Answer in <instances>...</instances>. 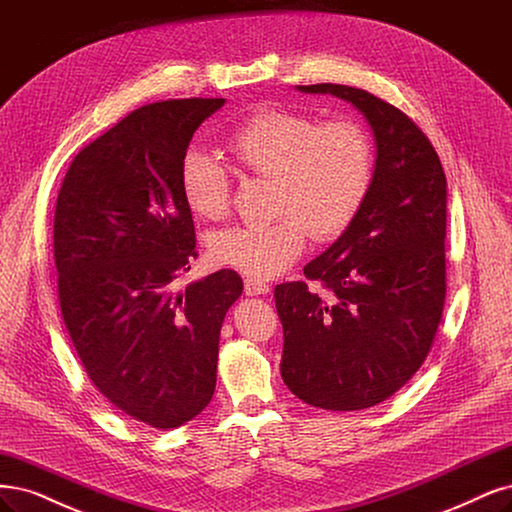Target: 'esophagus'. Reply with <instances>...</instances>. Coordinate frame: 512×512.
I'll list each match as a JSON object with an SVG mask.
<instances>
[{
  "mask_svg": "<svg viewBox=\"0 0 512 512\" xmlns=\"http://www.w3.org/2000/svg\"><path fill=\"white\" fill-rule=\"evenodd\" d=\"M243 292L248 296H258V294H267L269 292V284H264L262 279L256 277H248L243 281Z\"/></svg>",
  "mask_w": 512,
  "mask_h": 512,
  "instance_id": "1",
  "label": "esophagus"
}]
</instances>
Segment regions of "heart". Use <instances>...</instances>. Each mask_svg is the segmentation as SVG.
Masks as SVG:
<instances>
[{
  "mask_svg": "<svg viewBox=\"0 0 512 512\" xmlns=\"http://www.w3.org/2000/svg\"><path fill=\"white\" fill-rule=\"evenodd\" d=\"M239 167L273 178L269 222L224 228L211 237L216 262L248 277H275L301 256L307 228L315 239L339 237L356 220L373 184V146L354 120L322 122L281 108L260 110L226 139ZM186 205L207 220L231 205L226 167L203 148H190L180 165Z\"/></svg>",
  "mask_w": 512,
  "mask_h": 512,
  "instance_id": "obj_1",
  "label": "heart"
}]
</instances>
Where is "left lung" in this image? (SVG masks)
Listing matches in <instances>:
<instances>
[{"label": "left lung", "mask_w": 512, "mask_h": 512, "mask_svg": "<svg viewBox=\"0 0 512 512\" xmlns=\"http://www.w3.org/2000/svg\"><path fill=\"white\" fill-rule=\"evenodd\" d=\"M296 88L354 105L377 156L360 214L303 269L326 292L305 281L275 288L281 379L311 407L360 411L396 394L432 347L447 292V178L430 139L394 105L343 84Z\"/></svg>", "instance_id": "obj_1"}]
</instances>
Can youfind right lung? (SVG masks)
<instances>
[{"label": "right lung", "instance_id": "obj_1", "mask_svg": "<svg viewBox=\"0 0 512 512\" xmlns=\"http://www.w3.org/2000/svg\"><path fill=\"white\" fill-rule=\"evenodd\" d=\"M224 99H171L131 112L78 152L55 209L63 322L97 390L150 428H178L214 396L224 315L243 292L235 271L184 290L195 224L180 165Z\"/></svg>", "mask_w": 512, "mask_h": 512}]
</instances>
